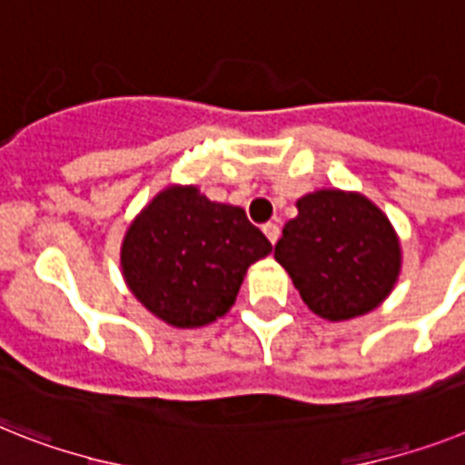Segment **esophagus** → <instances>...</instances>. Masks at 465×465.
Segmentation results:
<instances>
[{"label": "esophagus", "mask_w": 465, "mask_h": 465, "mask_svg": "<svg viewBox=\"0 0 465 465\" xmlns=\"http://www.w3.org/2000/svg\"><path fill=\"white\" fill-rule=\"evenodd\" d=\"M263 235L268 237V242H271V244H275V242L280 240V228L275 223H266L263 225Z\"/></svg>", "instance_id": "34e87169"}]
</instances>
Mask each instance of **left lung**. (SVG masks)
<instances>
[{
	"instance_id": "1",
	"label": "left lung",
	"mask_w": 465,
	"mask_h": 465,
	"mask_svg": "<svg viewBox=\"0 0 465 465\" xmlns=\"http://www.w3.org/2000/svg\"><path fill=\"white\" fill-rule=\"evenodd\" d=\"M275 244L304 304L340 323L378 309L401 273V244L394 225L361 192L316 190L297 199Z\"/></svg>"
}]
</instances>
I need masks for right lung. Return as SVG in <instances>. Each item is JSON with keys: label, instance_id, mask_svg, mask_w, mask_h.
<instances>
[{"label": "right lung", "instance_id": "right-lung-1", "mask_svg": "<svg viewBox=\"0 0 465 465\" xmlns=\"http://www.w3.org/2000/svg\"><path fill=\"white\" fill-rule=\"evenodd\" d=\"M271 249L244 209L211 202L197 185H168L125 230L121 271L159 321L202 328L232 309L247 268Z\"/></svg>", "mask_w": 465, "mask_h": 465}]
</instances>
